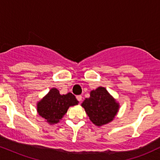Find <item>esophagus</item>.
I'll return each instance as SVG.
<instances>
[{
    "label": "esophagus",
    "mask_w": 160,
    "mask_h": 160,
    "mask_svg": "<svg viewBox=\"0 0 160 160\" xmlns=\"http://www.w3.org/2000/svg\"><path fill=\"white\" fill-rule=\"evenodd\" d=\"M76 98L79 101V102H81V101H82V96H81V95H77Z\"/></svg>",
    "instance_id": "1"
}]
</instances>
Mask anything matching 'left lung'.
<instances>
[{
  "label": "left lung",
  "mask_w": 160,
  "mask_h": 160,
  "mask_svg": "<svg viewBox=\"0 0 160 160\" xmlns=\"http://www.w3.org/2000/svg\"><path fill=\"white\" fill-rule=\"evenodd\" d=\"M92 123L97 126L108 124L114 119L120 104L102 86L90 92V97L81 104Z\"/></svg>",
  "instance_id": "1"
}]
</instances>
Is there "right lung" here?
<instances>
[{
	"label": "right lung",
	"mask_w": 160,
	"mask_h": 160,
	"mask_svg": "<svg viewBox=\"0 0 160 160\" xmlns=\"http://www.w3.org/2000/svg\"><path fill=\"white\" fill-rule=\"evenodd\" d=\"M78 104V101L72 93L61 95L56 88H52L37 104L38 114L50 125L58 123L67 113L71 106Z\"/></svg>",
	"instance_id": "1"
}]
</instances>
